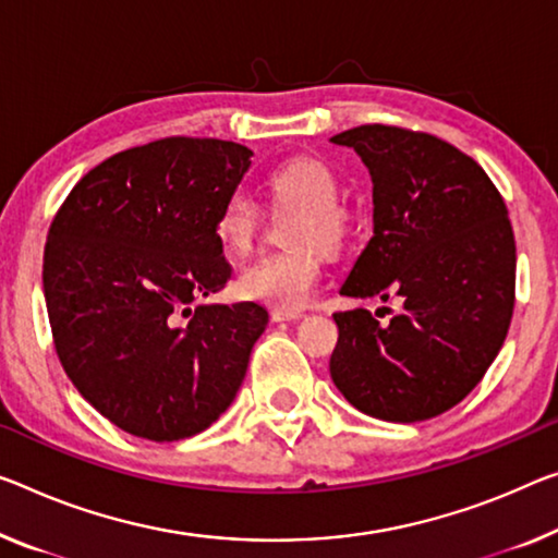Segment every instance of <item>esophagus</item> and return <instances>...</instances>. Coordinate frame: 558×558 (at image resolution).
I'll use <instances>...</instances> for the list:
<instances>
[{
    "instance_id": "34e87169",
    "label": "esophagus",
    "mask_w": 558,
    "mask_h": 558,
    "mask_svg": "<svg viewBox=\"0 0 558 558\" xmlns=\"http://www.w3.org/2000/svg\"><path fill=\"white\" fill-rule=\"evenodd\" d=\"M302 312H281V308H274L271 322H299L302 319Z\"/></svg>"
}]
</instances>
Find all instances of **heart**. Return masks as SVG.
<instances>
[{
  "label": "heart",
  "mask_w": 558,
  "mask_h": 558,
  "mask_svg": "<svg viewBox=\"0 0 558 558\" xmlns=\"http://www.w3.org/2000/svg\"><path fill=\"white\" fill-rule=\"evenodd\" d=\"M269 192L277 204L304 209L294 231L299 250L271 252L252 259L239 271V291L246 299L281 312H299L314 296L322 279L324 250L339 246L347 236L349 217L339 204V179L329 165L312 157H296L269 174ZM259 231V207L246 192H234L217 214L219 244L231 254H244ZM308 243V247L303 244Z\"/></svg>",
  "instance_id": "heart-1"
}]
</instances>
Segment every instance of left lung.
Wrapping results in <instances>:
<instances>
[{
    "instance_id": "left-lung-1",
    "label": "left lung",
    "mask_w": 558,
    "mask_h": 558,
    "mask_svg": "<svg viewBox=\"0 0 558 558\" xmlns=\"http://www.w3.org/2000/svg\"><path fill=\"white\" fill-rule=\"evenodd\" d=\"M372 174L374 236L341 294L401 296L379 324L337 312L329 372L351 407L414 424L457 407L507 339L517 244L507 204L486 171L439 136L364 124L331 136Z\"/></svg>"
}]
</instances>
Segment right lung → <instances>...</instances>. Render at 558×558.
I'll use <instances>...</instances> for the list:
<instances>
[{
    "instance_id": "1",
    "label": "right lung",
    "mask_w": 558,
    "mask_h": 558,
    "mask_svg": "<svg viewBox=\"0 0 558 558\" xmlns=\"http://www.w3.org/2000/svg\"><path fill=\"white\" fill-rule=\"evenodd\" d=\"M252 154L194 136L119 151L76 182L51 221L41 279L57 356L126 434L186 439L242 387L267 308L199 299L231 277L214 225Z\"/></svg>"
}]
</instances>
